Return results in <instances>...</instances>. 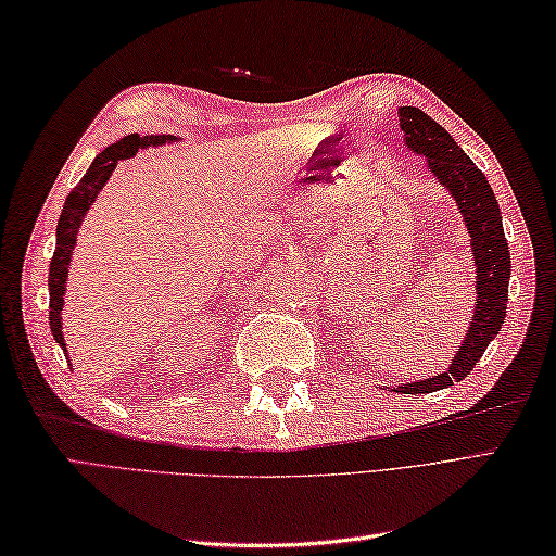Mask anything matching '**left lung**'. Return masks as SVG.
I'll return each mask as SVG.
<instances>
[{"mask_svg": "<svg viewBox=\"0 0 556 556\" xmlns=\"http://www.w3.org/2000/svg\"><path fill=\"white\" fill-rule=\"evenodd\" d=\"M399 126L404 131L406 148L428 160L425 164H428L430 174L454 198L470 236V253H473L478 275L473 323H470L452 365L444 372L428 377V380L406 382L394 389L387 387L396 394H430L468 377L490 341L502 332L506 301H509L511 255L509 243L504 239L497 198H494L485 174L476 167L473 160L456 146V140L440 124L418 108H401Z\"/></svg>", "mask_w": 556, "mask_h": 556, "instance_id": "obj_1", "label": "left lung"}]
</instances>
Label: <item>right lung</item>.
Returning <instances> with one entry per match:
<instances>
[{"instance_id": "1", "label": "right lung", "mask_w": 556, "mask_h": 556, "mask_svg": "<svg viewBox=\"0 0 556 556\" xmlns=\"http://www.w3.org/2000/svg\"><path fill=\"white\" fill-rule=\"evenodd\" d=\"M176 136H124L122 140H116L110 148H104L100 155L92 160L90 169L83 174V179L74 191L68 193L62 215H59L56 222V245H54V255L50 263V329L52 337L59 346L66 351V341L62 332V308H64V293H66V279H68V263H71V253H74V245L78 239V229L83 219H86L90 205L96 203V198L104 188V184L110 181L112 172L116 169V162L134 157L138 150L146 148H157V146H169L176 143ZM68 361V356H66Z\"/></svg>"}]
</instances>
